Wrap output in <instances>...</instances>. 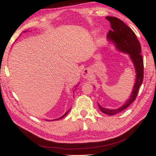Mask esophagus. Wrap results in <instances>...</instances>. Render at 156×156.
Returning a JSON list of instances; mask_svg holds the SVG:
<instances>
[{"instance_id":"1","label":"esophagus","mask_w":156,"mask_h":156,"mask_svg":"<svg viewBox=\"0 0 156 156\" xmlns=\"http://www.w3.org/2000/svg\"><path fill=\"white\" fill-rule=\"evenodd\" d=\"M91 73L90 69H84L83 71L82 76H83V78H85L86 79H88L89 78L91 77Z\"/></svg>"}]
</instances>
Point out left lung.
Returning a JSON list of instances; mask_svg holds the SVG:
<instances>
[{
    "label": "left lung",
    "instance_id": "8db88e82",
    "mask_svg": "<svg viewBox=\"0 0 156 156\" xmlns=\"http://www.w3.org/2000/svg\"><path fill=\"white\" fill-rule=\"evenodd\" d=\"M105 19L110 21L112 30L108 32V39L115 43L119 51L128 53L135 66L136 80L130 98L124 104L115 110L106 109L98 104L101 112L108 115H114L122 112L135 100L139 88L142 84L144 78V62L141 55V46L135 34L126 24L119 19L114 16H106Z\"/></svg>",
    "mask_w": 156,
    "mask_h": 156
}]
</instances>
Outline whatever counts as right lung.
I'll list each match as a JSON object with an SVG mask.
<instances>
[{
  "mask_svg": "<svg viewBox=\"0 0 156 156\" xmlns=\"http://www.w3.org/2000/svg\"><path fill=\"white\" fill-rule=\"evenodd\" d=\"M24 32H26V31H24ZM76 86H78V85H76ZM75 90H74V91H75ZM70 110L71 109H69L68 111H67V112H66L65 114V115H64L63 116H62V117H60V118H58V119H62V118H63V117H65V116L66 115H67V114H68V112H69V111H70ZM57 119H54V120H57ZM54 120H53V121H54Z\"/></svg>",
  "mask_w": 156,
  "mask_h": 156,
  "instance_id": "right-lung-1",
  "label": "right lung"
}]
</instances>
